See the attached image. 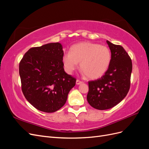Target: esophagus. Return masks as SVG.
<instances>
[{
  "label": "esophagus",
  "instance_id": "obj_1",
  "mask_svg": "<svg viewBox=\"0 0 149 149\" xmlns=\"http://www.w3.org/2000/svg\"><path fill=\"white\" fill-rule=\"evenodd\" d=\"M76 84H77V85H79V84H82V83H83V82H82V81H79V80H78V79H77V80H76Z\"/></svg>",
  "mask_w": 149,
  "mask_h": 149
}]
</instances>
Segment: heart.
Instances as JSON below:
<instances>
[{"instance_id": "b5f03b06", "label": "heart", "mask_w": 149, "mask_h": 149, "mask_svg": "<svg viewBox=\"0 0 149 149\" xmlns=\"http://www.w3.org/2000/svg\"><path fill=\"white\" fill-rule=\"evenodd\" d=\"M111 53L107 47L91 42H81L72 46L63 56L65 68L71 73L79 63L84 75L91 79L101 78L109 69Z\"/></svg>"}]
</instances>
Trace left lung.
Here are the masks:
<instances>
[{
  "label": "left lung",
  "mask_w": 149,
  "mask_h": 149,
  "mask_svg": "<svg viewBox=\"0 0 149 149\" xmlns=\"http://www.w3.org/2000/svg\"><path fill=\"white\" fill-rule=\"evenodd\" d=\"M111 52L109 69L100 79L88 82V103L99 110H106L119 104L130 89L132 64L123 47L106 41Z\"/></svg>",
  "instance_id": "1"
}]
</instances>
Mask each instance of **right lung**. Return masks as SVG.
Here are the masks:
<instances>
[{"mask_svg": "<svg viewBox=\"0 0 149 149\" xmlns=\"http://www.w3.org/2000/svg\"><path fill=\"white\" fill-rule=\"evenodd\" d=\"M61 44L50 43L29 49L19 64L22 90L36 109L54 112L65 105L76 79L63 68Z\"/></svg>", "mask_w": 149, "mask_h": 149, "instance_id": "1", "label": "right lung"}]
</instances>
